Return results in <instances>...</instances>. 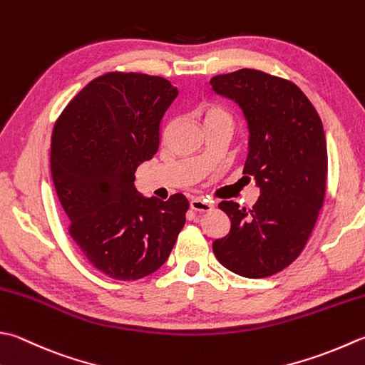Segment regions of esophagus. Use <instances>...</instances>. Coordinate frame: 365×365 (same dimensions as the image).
<instances>
[{"mask_svg":"<svg viewBox=\"0 0 365 365\" xmlns=\"http://www.w3.org/2000/svg\"><path fill=\"white\" fill-rule=\"evenodd\" d=\"M190 207H191V210H195V212H209V210H212V202L207 201V199L195 197L190 201Z\"/></svg>","mask_w":365,"mask_h":365,"instance_id":"34e87169","label":"esophagus"}]
</instances>
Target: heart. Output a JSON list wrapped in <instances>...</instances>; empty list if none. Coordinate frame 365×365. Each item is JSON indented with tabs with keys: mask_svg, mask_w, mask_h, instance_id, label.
Listing matches in <instances>:
<instances>
[{
	"mask_svg": "<svg viewBox=\"0 0 365 365\" xmlns=\"http://www.w3.org/2000/svg\"><path fill=\"white\" fill-rule=\"evenodd\" d=\"M201 115L204 118L205 126H212V125H227V126H234V117L232 113L225 109L223 106L215 104V103H209L205 104L201 109Z\"/></svg>",
	"mask_w": 365,
	"mask_h": 365,
	"instance_id": "1",
	"label": "heart"
}]
</instances>
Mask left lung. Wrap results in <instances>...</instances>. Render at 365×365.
Returning a JSON list of instances; mask_svg holds the SVG:
<instances>
[{"instance_id":"obj_1","label":"left lung","mask_w":365,"mask_h":365,"mask_svg":"<svg viewBox=\"0 0 365 365\" xmlns=\"http://www.w3.org/2000/svg\"><path fill=\"white\" fill-rule=\"evenodd\" d=\"M210 85L244 110L250 131L244 174L261 190L252 209L220 202L231 230L213 242V253L234 274L270 277L302 253L324 204L323 123L310 99L287 78L245 68L212 77Z\"/></svg>"}]
</instances>
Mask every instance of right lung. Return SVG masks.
Instances as JSON below:
<instances>
[{"mask_svg": "<svg viewBox=\"0 0 365 365\" xmlns=\"http://www.w3.org/2000/svg\"><path fill=\"white\" fill-rule=\"evenodd\" d=\"M178 95L169 81L140 73L99 76L56 120L50 169L68 231L85 258L113 280H139L169 258L188 199L139 196L134 174L160 147L164 113Z\"/></svg>", "mask_w": 365, "mask_h": 365, "instance_id": "1", "label": "right lung"}]
</instances>
